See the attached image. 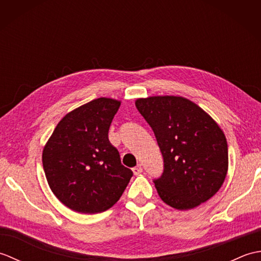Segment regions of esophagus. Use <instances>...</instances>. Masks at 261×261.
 Listing matches in <instances>:
<instances>
[{
  "instance_id": "esophagus-1",
  "label": "esophagus",
  "mask_w": 261,
  "mask_h": 261,
  "mask_svg": "<svg viewBox=\"0 0 261 261\" xmlns=\"http://www.w3.org/2000/svg\"><path fill=\"white\" fill-rule=\"evenodd\" d=\"M132 171H134L135 175H140L142 173V166L141 165L136 166V167L132 168Z\"/></svg>"
}]
</instances>
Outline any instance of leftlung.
Masks as SVG:
<instances>
[{
	"mask_svg": "<svg viewBox=\"0 0 261 261\" xmlns=\"http://www.w3.org/2000/svg\"><path fill=\"white\" fill-rule=\"evenodd\" d=\"M136 107L151 126L164 158V173L153 179L160 198L182 211L206 202L228 173V143L219 124L181 96L138 98Z\"/></svg>",
	"mask_w": 261,
	"mask_h": 261,
	"instance_id": "obj_1",
	"label": "left lung"
}]
</instances>
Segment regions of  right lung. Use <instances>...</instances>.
<instances>
[{
    "mask_svg": "<svg viewBox=\"0 0 261 261\" xmlns=\"http://www.w3.org/2000/svg\"><path fill=\"white\" fill-rule=\"evenodd\" d=\"M121 102L99 97L66 114L42 151L49 187L68 208L95 214L112 207L129 184L109 129Z\"/></svg>",
    "mask_w": 261,
    "mask_h": 261,
    "instance_id": "add662e5",
    "label": "right lung"
}]
</instances>
